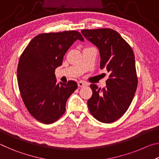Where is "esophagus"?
<instances>
[{
	"mask_svg": "<svg viewBox=\"0 0 159 159\" xmlns=\"http://www.w3.org/2000/svg\"><path fill=\"white\" fill-rule=\"evenodd\" d=\"M85 85H87V84H86L85 82H83V81L78 82V86H79V87H84V86H85Z\"/></svg>",
	"mask_w": 159,
	"mask_h": 159,
	"instance_id": "34e87169",
	"label": "esophagus"
}]
</instances>
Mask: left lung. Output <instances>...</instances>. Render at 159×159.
<instances>
[{
  "label": "left lung",
  "mask_w": 159,
  "mask_h": 159,
  "mask_svg": "<svg viewBox=\"0 0 159 159\" xmlns=\"http://www.w3.org/2000/svg\"><path fill=\"white\" fill-rule=\"evenodd\" d=\"M81 33L98 48L100 68H105L110 73L105 88L90 85L93 95L88 101V109L99 121L114 122L129 108L138 87L133 51L113 29H83Z\"/></svg>",
  "instance_id": "8db88e82"
}]
</instances>
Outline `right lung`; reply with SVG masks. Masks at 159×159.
Segmentation results:
<instances>
[{
	"mask_svg": "<svg viewBox=\"0 0 159 159\" xmlns=\"http://www.w3.org/2000/svg\"><path fill=\"white\" fill-rule=\"evenodd\" d=\"M84 39L79 31L41 34L24 50L17 66V82L22 100L32 116L45 124L57 120L66 111V103L77 83H57L55 71L62 64L71 45Z\"/></svg>",
	"mask_w": 159,
	"mask_h": 159,
	"instance_id": "add662e5",
	"label": "right lung"
}]
</instances>
